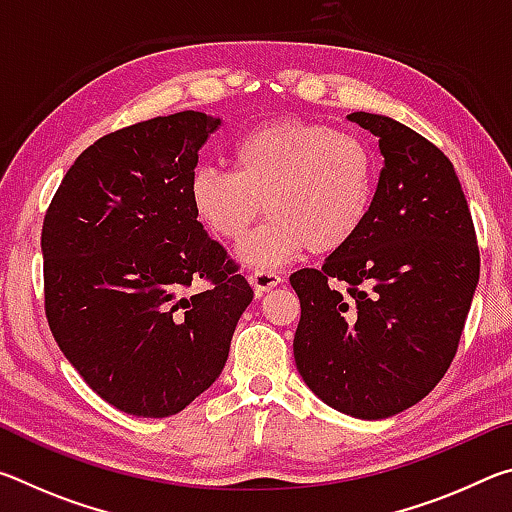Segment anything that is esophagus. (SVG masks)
<instances>
[{
  "instance_id": "1",
  "label": "esophagus",
  "mask_w": 512,
  "mask_h": 512,
  "mask_svg": "<svg viewBox=\"0 0 512 512\" xmlns=\"http://www.w3.org/2000/svg\"><path fill=\"white\" fill-rule=\"evenodd\" d=\"M248 282L253 284V289L257 291V296H262V293L277 287V284L282 282V277H280V273L271 271V268H255V273H250Z\"/></svg>"
}]
</instances>
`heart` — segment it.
I'll return each mask as SVG.
<instances>
[{
  "mask_svg": "<svg viewBox=\"0 0 512 512\" xmlns=\"http://www.w3.org/2000/svg\"><path fill=\"white\" fill-rule=\"evenodd\" d=\"M232 171L198 167L189 178V203L207 232L244 239L248 266L271 268L305 250L332 253L357 235L375 198L377 167L368 144L354 133L282 119L246 133L230 153Z\"/></svg>",
  "mask_w": 512,
  "mask_h": 512,
  "instance_id": "obj_1",
  "label": "heart"
}]
</instances>
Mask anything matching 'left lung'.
Here are the masks:
<instances>
[{
	"label": "left lung",
	"mask_w": 512,
	"mask_h": 512,
	"mask_svg": "<svg viewBox=\"0 0 512 512\" xmlns=\"http://www.w3.org/2000/svg\"><path fill=\"white\" fill-rule=\"evenodd\" d=\"M384 167L366 223L323 268H300L293 357L320 400L361 420L418 404L452 363L479 282V246L454 164L391 117L352 112Z\"/></svg>",
	"instance_id": "left-lung-1"
}]
</instances>
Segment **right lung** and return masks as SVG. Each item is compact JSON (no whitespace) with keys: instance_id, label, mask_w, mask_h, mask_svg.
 Returning <instances> with one entry per match:
<instances>
[{"instance_id":"obj_1","label":"right lung","mask_w":512,"mask_h":512,"mask_svg":"<svg viewBox=\"0 0 512 512\" xmlns=\"http://www.w3.org/2000/svg\"><path fill=\"white\" fill-rule=\"evenodd\" d=\"M219 126L185 110L103 135L42 223L51 334L94 393L137 418L176 415L219 379L253 300L189 203L198 151ZM198 279L211 287L189 297Z\"/></svg>"}]
</instances>
